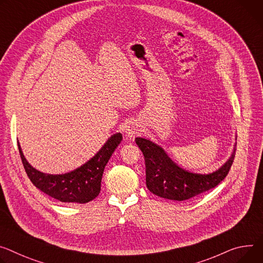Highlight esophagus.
<instances>
[{
  "mask_svg": "<svg viewBox=\"0 0 263 263\" xmlns=\"http://www.w3.org/2000/svg\"><path fill=\"white\" fill-rule=\"evenodd\" d=\"M142 131H144V128H142V126L136 121L130 122L126 127V134L130 137H134L140 134Z\"/></svg>",
  "mask_w": 263,
  "mask_h": 263,
  "instance_id": "obj_1",
  "label": "esophagus"
}]
</instances>
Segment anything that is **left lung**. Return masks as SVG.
<instances>
[{"mask_svg":"<svg viewBox=\"0 0 263 263\" xmlns=\"http://www.w3.org/2000/svg\"><path fill=\"white\" fill-rule=\"evenodd\" d=\"M135 142L145 157L146 184L150 192L176 201L197 196L222 181L231 169L237 145L235 142L233 153L218 170L209 174H198L182 169L150 139L136 137Z\"/></svg>","mask_w":263,"mask_h":263,"instance_id":"1","label":"left lung"}]
</instances>
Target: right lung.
I'll use <instances>...</instances> for the list:
<instances>
[{
    "label": "right lung",
    "instance_id": "1",
    "mask_svg": "<svg viewBox=\"0 0 263 263\" xmlns=\"http://www.w3.org/2000/svg\"><path fill=\"white\" fill-rule=\"evenodd\" d=\"M122 139V133L111 135L91 159L65 174H46L34 169L24 156L18 141L17 147L24 169L31 182L42 192L61 202L87 203L100 194L105 166Z\"/></svg>",
    "mask_w": 263,
    "mask_h": 263
}]
</instances>
